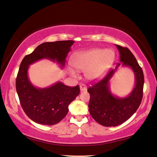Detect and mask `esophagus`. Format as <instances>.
<instances>
[{
    "instance_id": "obj_1",
    "label": "esophagus",
    "mask_w": 157,
    "mask_h": 157,
    "mask_svg": "<svg viewBox=\"0 0 157 157\" xmlns=\"http://www.w3.org/2000/svg\"><path fill=\"white\" fill-rule=\"evenodd\" d=\"M79 89H80L81 92H84V91H86L87 88L85 85H81L80 86H79Z\"/></svg>"
}]
</instances>
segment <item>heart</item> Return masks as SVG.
Wrapping results in <instances>:
<instances>
[{"label": "heart", "mask_w": 157, "mask_h": 157, "mask_svg": "<svg viewBox=\"0 0 157 157\" xmlns=\"http://www.w3.org/2000/svg\"><path fill=\"white\" fill-rule=\"evenodd\" d=\"M114 59L115 53L112 49L92 48L74 53L70 58V63L78 71H85V76L88 80L96 81L102 78ZM68 72L72 76L76 75L72 68H69Z\"/></svg>", "instance_id": "1"}]
</instances>
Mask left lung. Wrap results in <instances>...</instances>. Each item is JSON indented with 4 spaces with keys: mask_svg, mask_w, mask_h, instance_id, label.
<instances>
[{
    "mask_svg": "<svg viewBox=\"0 0 157 157\" xmlns=\"http://www.w3.org/2000/svg\"><path fill=\"white\" fill-rule=\"evenodd\" d=\"M116 46L120 52L121 63L87 90L90 94L88 105L90 113L97 122L105 127H116L129 120L140 107L143 96L144 78L142 69L128 48ZM120 66L131 68L136 78L132 92L124 98L114 95L109 87V80Z\"/></svg>",
    "mask_w": 157,
    "mask_h": 157,
    "instance_id": "1",
    "label": "left lung"
}]
</instances>
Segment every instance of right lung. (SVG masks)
Masks as SVG:
<instances>
[{
  "mask_svg": "<svg viewBox=\"0 0 157 157\" xmlns=\"http://www.w3.org/2000/svg\"><path fill=\"white\" fill-rule=\"evenodd\" d=\"M74 43L73 40L43 43L22 60L16 78V91L24 112L33 122L48 126L60 122L67 115L70 104L79 94V87H69L59 81L48 87H35L28 78L30 65L48 59L63 68Z\"/></svg>",
  "mask_w": 157,
  "mask_h": 157,
  "instance_id": "add662e5",
  "label": "right lung"
}]
</instances>
